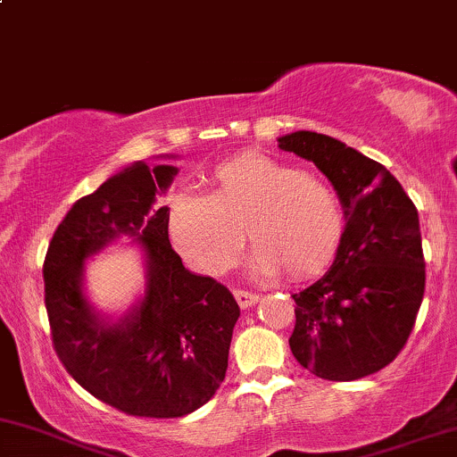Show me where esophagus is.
I'll use <instances>...</instances> for the list:
<instances>
[{
    "mask_svg": "<svg viewBox=\"0 0 457 457\" xmlns=\"http://www.w3.org/2000/svg\"><path fill=\"white\" fill-rule=\"evenodd\" d=\"M233 296H235V301H237V305H239L241 309H247V307L256 305V303H258V295H254V292L233 290Z\"/></svg>",
    "mask_w": 457,
    "mask_h": 457,
    "instance_id": "34e87169",
    "label": "esophagus"
}]
</instances>
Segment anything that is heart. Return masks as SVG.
Returning a JSON list of instances; mask_svg holds the SVG:
<instances>
[{
  "instance_id": "obj_1",
  "label": "heart",
  "mask_w": 457,
  "mask_h": 457,
  "mask_svg": "<svg viewBox=\"0 0 457 457\" xmlns=\"http://www.w3.org/2000/svg\"><path fill=\"white\" fill-rule=\"evenodd\" d=\"M167 227L173 250L201 275L227 273L245 233L254 247L252 273L275 278L286 271L305 279L337 256L345 216L330 186L288 162L247 152L213 169L205 195L173 196Z\"/></svg>"
}]
</instances>
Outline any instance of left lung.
I'll use <instances>...</instances> for the list:
<instances>
[{
    "mask_svg": "<svg viewBox=\"0 0 457 457\" xmlns=\"http://www.w3.org/2000/svg\"><path fill=\"white\" fill-rule=\"evenodd\" d=\"M337 190L345 230L330 269L298 295L290 349L315 377L373 375L407 343L424 298L420 216L387 169L341 139L313 131L278 137Z\"/></svg>",
    "mask_w": 457,
    "mask_h": 457,
    "instance_id": "1",
    "label": "left lung"
}]
</instances>
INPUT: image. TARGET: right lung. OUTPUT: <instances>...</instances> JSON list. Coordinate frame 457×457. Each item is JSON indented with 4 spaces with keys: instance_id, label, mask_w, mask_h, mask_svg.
Listing matches in <instances>:
<instances>
[{
    "instance_id": "obj_1",
    "label": "right lung",
    "mask_w": 457,
    "mask_h": 457,
    "mask_svg": "<svg viewBox=\"0 0 457 457\" xmlns=\"http://www.w3.org/2000/svg\"><path fill=\"white\" fill-rule=\"evenodd\" d=\"M176 176L178 167L144 161L120 169L73 203L44 261L56 356L84 390L137 418H182L210 403L239 318L233 295L188 271L169 244V207L156 201ZM125 237L143 252L145 292L112 316L86 295V262Z\"/></svg>"
}]
</instances>
